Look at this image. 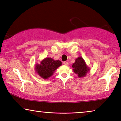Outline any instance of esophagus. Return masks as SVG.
<instances>
[{"instance_id":"1","label":"esophagus","mask_w":121,"mask_h":121,"mask_svg":"<svg viewBox=\"0 0 121 121\" xmlns=\"http://www.w3.org/2000/svg\"><path fill=\"white\" fill-rule=\"evenodd\" d=\"M64 65H66V66H67V65H69V62H67V61H65V62H64Z\"/></svg>"}]
</instances>
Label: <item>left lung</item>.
I'll return each mask as SVG.
<instances>
[{
    "instance_id": "obj_1",
    "label": "left lung",
    "mask_w": 121,
    "mask_h": 121,
    "mask_svg": "<svg viewBox=\"0 0 121 121\" xmlns=\"http://www.w3.org/2000/svg\"><path fill=\"white\" fill-rule=\"evenodd\" d=\"M72 67L74 73L77 74L79 78L86 76L87 73L90 71V68L86 65L84 59L81 56H79L76 59L75 61L72 64Z\"/></svg>"
}]
</instances>
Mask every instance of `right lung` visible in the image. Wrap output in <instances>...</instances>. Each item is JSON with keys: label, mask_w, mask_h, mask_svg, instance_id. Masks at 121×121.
<instances>
[{"label": "right lung", "mask_w": 121, "mask_h": 121, "mask_svg": "<svg viewBox=\"0 0 121 121\" xmlns=\"http://www.w3.org/2000/svg\"><path fill=\"white\" fill-rule=\"evenodd\" d=\"M62 65L60 60H55L51 57L45 58L40 64H35V70L37 74L43 79H48L54 73L55 71Z\"/></svg>", "instance_id": "obj_1"}]
</instances>
